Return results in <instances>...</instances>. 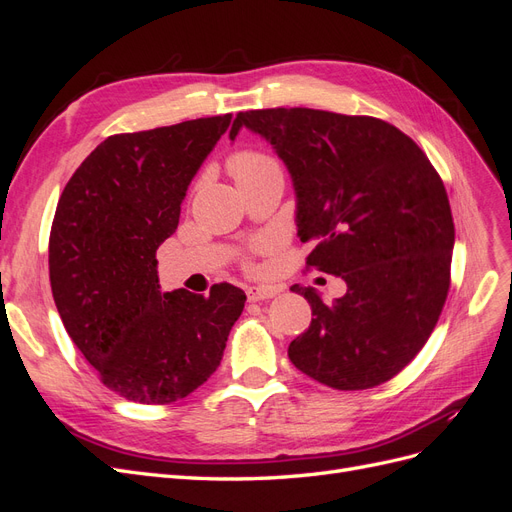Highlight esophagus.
<instances>
[{
	"label": "esophagus",
	"mask_w": 512,
	"mask_h": 512,
	"mask_svg": "<svg viewBox=\"0 0 512 512\" xmlns=\"http://www.w3.org/2000/svg\"><path fill=\"white\" fill-rule=\"evenodd\" d=\"M245 292H247V301H252V303L273 299L277 294V290L273 286H250Z\"/></svg>",
	"instance_id": "34e87169"
}]
</instances>
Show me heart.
I'll return each instance as SVG.
<instances>
[{"instance_id":"b5f03b06","label":"heart","mask_w":512,"mask_h":512,"mask_svg":"<svg viewBox=\"0 0 512 512\" xmlns=\"http://www.w3.org/2000/svg\"><path fill=\"white\" fill-rule=\"evenodd\" d=\"M226 170H228V175L239 185L243 181H250L260 175L280 173V166H277V162L273 158L265 156V153L252 151V149H241V151L232 153V156H228Z\"/></svg>"}]
</instances>
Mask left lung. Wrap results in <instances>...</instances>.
<instances>
[{
	"label": "left lung",
	"instance_id": "left-lung-1",
	"mask_svg": "<svg viewBox=\"0 0 512 512\" xmlns=\"http://www.w3.org/2000/svg\"><path fill=\"white\" fill-rule=\"evenodd\" d=\"M265 138L292 179L297 235L316 241L307 267L348 290L312 305V324L288 346L294 367L337 391L397 376L429 339L451 286L455 226L444 183L410 136L365 115L316 108L239 113L230 128Z\"/></svg>",
	"mask_w": 512,
	"mask_h": 512
}]
</instances>
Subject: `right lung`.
<instances>
[{
    "instance_id": "add662e5",
    "label": "right lung",
    "mask_w": 512,
    "mask_h": 512,
    "mask_svg": "<svg viewBox=\"0 0 512 512\" xmlns=\"http://www.w3.org/2000/svg\"><path fill=\"white\" fill-rule=\"evenodd\" d=\"M232 115L108 136L61 192L49 241L61 322L102 382L138 404L188 397L218 369L245 292H162L158 247Z\"/></svg>"
}]
</instances>
